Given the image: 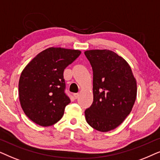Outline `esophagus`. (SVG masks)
<instances>
[{
  "instance_id": "obj_1",
  "label": "esophagus",
  "mask_w": 160,
  "mask_h": 160,
  "mask_svg": "<svg viewBox=\"0 0 160 160\" xmlns=\"http://www.w3.org/2000/svg\"><path fill=\"white\" fill-rule=\"evenodd\" d=\"M73 96H74V97L75 98V99H77V98L79 97V93H74V94H73Z\"/></svg>"
}]
</instances>
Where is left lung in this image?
Segmentation results:
<instances>
[{"label": "left lung", "mask_w": 160, "mask_h": 160, "mask_svg": "<svg viewBox=\"0 0 160 160\" xmlns=\"http://www.w3.org/2000/svg\"><path fill=\"white\" fill-rule=\"evenodd\" d=\"M93 69V101L85 110L87 123L100 132L118 127L130 113L137 83L128 63L109 50L85 52Z\"/></svg>", "instance_id": "obj_1"}]
</instances>
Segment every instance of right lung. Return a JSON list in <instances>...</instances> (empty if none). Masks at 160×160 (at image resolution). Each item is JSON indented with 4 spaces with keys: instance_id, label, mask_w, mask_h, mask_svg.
<instances>
[{
    "instance_id": "obj_1",
    "label": "right lung",
    "mask_w": 160,
    "mask_h": 160,
    "mask_svg": "<svg viewBox=\"0 0 160 160\" xmlns=\"http://www.w3.org/2000/svg\"><path fill=\"white\" fill-rule=\"evenodd\" d=\"M80 50L50 48L39 53L21 73L19 97L25 114L42 127L55 124L70 103L65 93L63 71L78 58Z\"/></svg>"
}]
</instances>
